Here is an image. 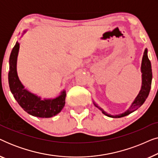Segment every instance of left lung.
Here are the masks:
<instances>
[{
    "label": "left lung",
    "instance_id": "left-lung-1",
    "mask_svg": "<svg viewBox=\"0 0 158 158\" xmlns=\"http://www.w3.org/2000/svg\"><path fill=\"white\" fill-rule=\"evenodd\" d=\"M141 70L142 73V88L141 90L137 96V98H135V100L134 101L132 104L130 106V108L127 110V111H125L124 113H123L120 115H116V116H111L109 115V114H106L102 109H101L100 107H98L96 104H95L96 107H98L103 114L109 116V117H114V118H120L125 116L128 114L132 113L133 111H135L137 109L141 106L143 104L144 101L148 98L149 94H150V88H151V84H152V67H151V62L149 60L148 56V49H145L144 50L143 57H142V66H141Z\"/></svg>",
    "mask_w": 158,
    "mask_h": 158
}]
</instances>
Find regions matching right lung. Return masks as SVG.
I'll return each instance as SVG.
<instances>
[{"label":"right lung","instance_id":"add662e5","mask_svg":"<svg viewBox=\"0 0 158 158\" xmlns=\"http://www.w3.org/2000/svg\"><path fill=\"white\" fill-rule=\"evenodd\" d=\"M19 43L17 42L13 48L9 58L8 83L10 90L21 107L28 114L40 118H49L57 115L63 109L65 103V91H62L57 98L42 101L40 97L24 89L19 81L16 71L17 56Z\"/></svg>","mask_w":158,"mask_h":158}]
</instances>
